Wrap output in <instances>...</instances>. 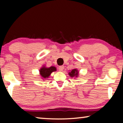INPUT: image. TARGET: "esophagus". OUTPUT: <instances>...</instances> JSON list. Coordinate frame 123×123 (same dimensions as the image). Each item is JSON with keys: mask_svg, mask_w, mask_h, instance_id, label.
I'll use <instances>...</instances> for the list:
<instances>
[{"mask_svg": "<svg viewBox=\"0 0 123 123\" xmlns=\"http://www.w3.org/2000/svg\"><path fill=\"white\" fill-rule=\"evenodd\" d=\"M64 69V66H60L59 67V70L60 71H63Z\"/></svg>", "mask_w": 123, "mask_h": 123, "instance_id": "1", "label": "esophagus"}]
</instances>
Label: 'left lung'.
<instances>
[{"label":"left lung","mask_w":123,"mask_h":123,"mask_svg":"<svg viewBox=\"0 0 123 123\" xmlns=\"http://www.w3.org/2000/svg\"><path fill=\"white\" fill-rule=\"evenodd\" d=\"M69 75L70 76V77L72 78H77L78 77V74H79V71H78V70L77 69H72L71 71H70L69 73Z\"/></svg>","instance_id":"8db88e82"}]
</instances>
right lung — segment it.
<instances>
[{
    "mask_svg": "<svg viewBox=\"0 0 123 123\" xmlns=\"http://www.w3.org/2000/svg\"><path fill=\"white\" fill-rule=\"evenodd\" d=\"M56 71H57V68L54 66L47 68L45 65H43V67L40 68L39 70L40 76L43 80H47V78L49 77L52 72Z\"/></svg>",
    "mask_w": 123,
    "mask_h": 123,
    "instance_id": "1",
    "label": "right lung"
}]
</instances>
